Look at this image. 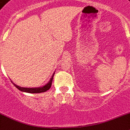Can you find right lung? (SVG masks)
<instances>
[{"instance_id": "right-lung-1", "label": "right lung", "mask_w": 130, "mask_h": 130, "mask_svg": "<svg viewBox=\"0 0 130 130\" xmlns=\"http://www.w3.org/2000/svg\"><path fill=\"white\" fill-rule=\"evenodd\" d=\"M54 75V74L52 75V77L51 78L50 80L47 83V84H46L45 86L42 87H40V88H22V87H20L19 86L16 85L13 83L14 85L15 86V87L17 88V89H19V90L22 91V92H28V93H41V92H46L47 90H48L50 88L51 85H52V79H53Z\"/></svg>"}]
</instances>
